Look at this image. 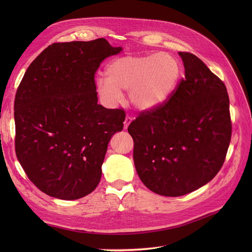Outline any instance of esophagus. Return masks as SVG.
<instances>
[{
    "mask_svg": "<svg viewBox=\"0 0 252 252\" xmlns=\"http://www.w3.org/2000/svg\"><path fill=\"white\" fill-rule=\"evenodd\" d=\"M131 121H132V118H131V117H129V116L126 117V119H125V121H124V129H127V128H128L129 124L131 123Z\"/></svg>",
    "mask_w": 252,
    "mask_h": 252,
    "instance_id": "obj_1",
    "label": "esophagus"
}]
</instances>
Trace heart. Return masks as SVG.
Wrapping results in <instances>:
<instances>
[{
	"instance_id": "1",
	"label": "heart",
	"mask_w": 252,
	"mask_h": 252,
	"mask_svg": "<svg viewBox=\"0 0 252 252\" xmlns=\"http://www.w3.org/2000/svg\"><path fill=\"white\" fill-rule=\"evenodd\" d=\"M106 80L95 81V90L104 104L114 107L128 90L132 106L150 110L165 103L174 93L181 78V65L166 52L125 56L106 67Z\"/></svg>"
}]
</instances>
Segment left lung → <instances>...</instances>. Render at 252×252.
<instances>
[{
  "label": "left lung",
  "mask_w": 252,
  "mask_h": 252,
  "mask_svg": "<svg viewBox=\"0 0 252 252\" xmlns=\"http://www.w3.org/2000/svg\"><path fill=\"white\" fill-rule=\"evenodd\" d=\"M179 55L185 78L168 101L142 111L128 127L141 181L165 196L192 192L215 178L232 129L225 84L192 53Z\"/></svg>",
  "instance_id": "obj_1"
}]
</instances>
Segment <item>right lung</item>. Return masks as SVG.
I'll return each mask as SVG.
<instances>
[{
  "label": "right lung",
  "mask_w": 252,
  "mask_h": 252,
  "mask_svg": "<svg viewBox=\"0 0 252 252\" xmlns=\"http://www.w3.org/2000/svg\"><path fill=\"white\" fill-rule=\"evenodd\" d=\"M105 39L53 43L29 65L14 98L16 154L41 191L61 200L93 192L125 111L97 104L94 74L118 55Z\"/></svg>",
  "instance_id": "right-lung-1"
}]
</instances>
